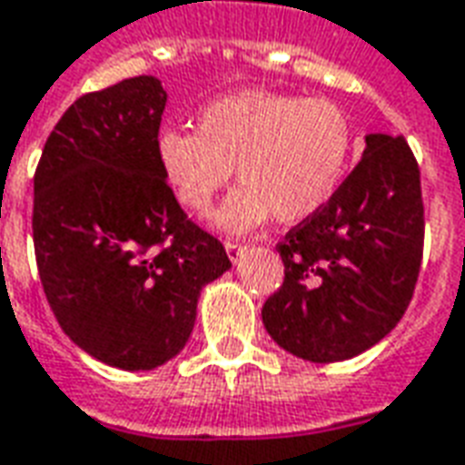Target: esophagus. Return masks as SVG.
<instances>
[{"label":"esophagus","instance_id":"obj_1","mask_svg":"<svg viewBox=\"0 0 465 465\" xmlns=\"http://www.w3.org/2000/svg\"><path fill=\"white\" fill-rule=\"evenodd\" d=\"M242 250H245V245H242V242H237V240H225V252H228V257L232 260V262H237V260H240Z\"/></svg>","mask_w":465,"mask_h":465}]
</instances>
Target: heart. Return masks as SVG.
<instances>
[{
	"label": "heart",
	"mask_w": 465,
	"mask_h": 465,
	"mask_svg": "<svg viewBox=\"0 0 465 465\" xmlns=\"http://www.w3.org/2000/svg\"><path fill=\"white\" fill-rule=\"evenodd\" d=\"M158 163L183 205L198 215L232 178L242 183L220 225L250 230L274 218L294 225L327 208L354 155V125L327 98L274 91H240L198 114V134L165 128Z\"/></svg>",
	"instance_id": "heart-1"
}]
</instances>
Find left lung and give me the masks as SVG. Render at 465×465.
Listing matches in <instances>:
<instances>
[{
    "mask_svg": "<svg viewBox=\"0 0 465 465\" xmlns=\"http://www.w3.org/2000/svg\"><path fill=\"white\" fill-rule=\"evenodd\" d=\"M282 287L262 322L290 354L344 361L404 317L423 255L421 173L404 135H367L361 161L317 215L277 242Z\"/></svg>",
    "mask_w": 465,
    "mask_h": 465,
    "instance_id": "left-lung-1",
    "label": "left lung"
}]
</instances>
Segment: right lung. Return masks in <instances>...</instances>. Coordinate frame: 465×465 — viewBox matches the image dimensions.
<instances>
[{
    "mask_svg": "<svg viewBox=\"0 0 465 465\" xmlns=\"http://www.w3.org/2000/svg\"><path fill=\"white\" fill-rule=\"evenodd\" d=\"M165 91L134 76L76 98L34 173V252L46 302L76 347L155 369L191 337L200 290L230 270L218 237L178 205L158 163Z\"/></svg>",
    "mask_w": 465,
    "mask_h": 465,
    "instance_id": "add662e5",
    "label": "right lung"
}]
</instances>
